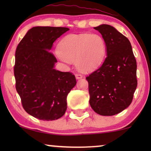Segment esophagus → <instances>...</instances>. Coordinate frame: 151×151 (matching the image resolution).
<instances>
[{"instance_id":"1","label":"esophagus","mask_w":151,"mask_h":151,"mask_svg":"<svg viewBox=\"0 0 151 151\" xmlns=\"http://www.w3.org/2000/svg\"><path fill=\"white\" fill-rule=\"evenodd\" d=\"M76 79H80V78H82V75L80 73H76Z\"/></svg>"}]
</instances>
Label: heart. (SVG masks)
<instances>
[{
	"instance_id": "1",
	"label": "heart",
	"mask_w": 151,
	"mask_h": 151,
	"mask_svg": "<svg viewBox=\"0 0 151 151\" xmlns=\"http://www.w3.org/2000/svg\"><path fill=\"white\" fill-rule=\"evenodd\" d=\"M106 43L100 34H70L60 42L58 53L67 62H75L78 69L91 71L99 67L106 55Z\"/></svg>"
}]
</instances>
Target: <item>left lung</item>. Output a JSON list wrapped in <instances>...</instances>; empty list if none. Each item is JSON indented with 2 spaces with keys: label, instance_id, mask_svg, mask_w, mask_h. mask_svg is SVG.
I'll return each mask as SVG.
<instances>
[{
  "label": "left lung",
  "instance_id": "left-lung-1",
  "mask_svg": "<svg viewBox=\"0 0 151 151\" xmlns=\"http://www.w3.org/2000/svg\"><path fill=\"white\" fill-rule=\"evenodd\" d=\"M94 29L105 39L107 56L102 66L86 78L89 103L98 114L111 116L132 102L137 85V63L127 37L109 24Z\"/></svg>",
  "mask_w": 151,
  "mask_h": 151
}]
</instances>
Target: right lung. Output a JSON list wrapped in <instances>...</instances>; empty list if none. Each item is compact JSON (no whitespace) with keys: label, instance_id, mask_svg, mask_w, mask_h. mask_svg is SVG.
<instances>
[{"label":"right lung","instance_id":"1","mask_svg":"<svg viewBox=\"0 0 151 151\" xmlns=\"http://www.w3.org/2000/svg\"><path fill=\"white\" fill-rule=\"evenodd\" d=\"M67 27H34L18 45L14 68L16 88L24 111L42 120L63 116L67 96L76 84L71 72L55 70L57 60L49 50Z\"/></svg>","mask_w":151,"mask_h":151}]
</instances>
